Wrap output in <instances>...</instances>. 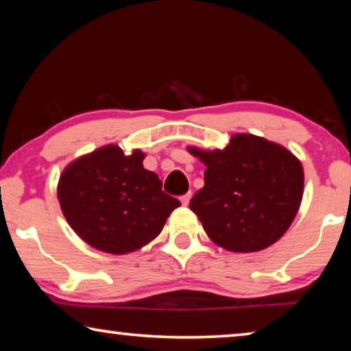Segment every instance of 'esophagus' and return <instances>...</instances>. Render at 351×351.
<instances>
[{
	"label": "esophagus",
	"instance_id": "obj_1",
	"mask_svg": "<svg viewBox=\"0 0 351 351\" xmlns=\"http://www.w3.org/2000/svg\"><path fill=\"white\" fill-rule=\"evenodd\" d=\"M191 197H192V192H187V193H184V195H181V203H182V205H189Z\"/></svg>",
	"mask_w": 351,
	"mask_h": 351
}]
</instances>
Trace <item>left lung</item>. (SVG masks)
<instances>
[{"label":"left lung","mask_w":351,"mask_h":351,"mask_svg":"<svg viewBox=\"0 0 351 351\" xmlns=\"http://www.w3.org/2000/svg\"><path fill=\"white\" fill-rule=\"evenodd\" d=\"M189 151L206 165L205 186L189 206L214 243L257 252L289 230L304 189L301 162L290 151L250 134L233 135L226 149Z\"/></svg>","instance_id":"1"}]
</instances>
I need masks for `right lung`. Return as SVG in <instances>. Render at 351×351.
<instances>
[{"instance_id":"right-lung-1","label":"right lung","mask_w":351,"mask_h":351,"mask_svg":"<svg viewBox=\"0 0 351 351\" xmlns=\"http://www.w3.org/2000/svg\"><path fill=\"white\" fill-rule=\"evenodd\" d=\"M145 154L124 156L117 145L83 156L62 171L58 200L66 221L83 241L108 254H128L154 239L181 205L162 191Z\"/></svg>"}]
</instances>
